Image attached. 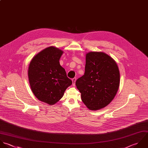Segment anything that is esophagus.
<instances>
[{
	"label": "esophagus",
	"mask_w": 148,
	"mask_h": 148,
	"mask_svg": "<svg viewBox=\"0 0 148 148\" xmlns=\"http://www.w3.org/2000/svg\"><path fill=\"white\" fill-rule=\"evenodd\" d=\"M72 81H73V85L74 86H75V81H76V78H73V79H72Z\"/></svg>",
	"instance_id": "esophagus-1"
}]
</instances>
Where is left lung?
Listing matches in <instances>:
<instances>
[{
	"mask_svg": "<svg viewBox=\"0 0 148 148\" xmlns=\"http://www.w3.org/2000/svg\"><path fill=\"white\" fill-rule=\"evenodd\" d=\"M120 73L115 60L103 52H90L86 55L85 74L75 82L85 105L98 110L108 105L119 89Z\"/></svg>",
	"mask_w": 148,
	"mask_h": 148,
	"instance_id": "8db88e82",
	"label": "left lung"
}]
</instances>
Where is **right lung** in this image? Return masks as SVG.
Returning <instances> with one entry per match:
<instances>
[{"mask_svg": "<svg viewBox=\"0 0 148 148\" xmlns=\"http://www.w3.org/2000/svg\"><path fill=\"white\" fill-rule=\"evenodd\" d=\"M62 53L57 48L48 47L37 54L29 66L28 77L33 94L39 100L49 105L57 103L72 84L60 65Z\"/></svg>", "mask_w": 148, "mask_h": 148, "instance_id": "obj_1", "label": "right lung"}]
</instances>
